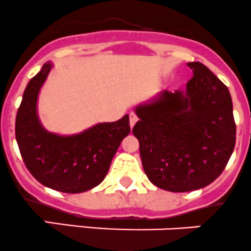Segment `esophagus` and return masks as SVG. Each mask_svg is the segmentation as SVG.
<instances>
[{
    "label": "esophagus",
    "instance_id": "esophagus-1",
    "mask_svg": "<svg viewBox=\"0 0 251 251\" xmlns=\"http://www.w3.org/2000/svg\"><path fill=\"white\" fill-rule=\"evenodd\" d=\"M137 120H138V118H137V116H136V114L131 113L130 114V127L131 128H132L133 126H135V124L137 123Z\"/></svg>",
    "mask_w": 251,
    "mask_h": 251
}]
</instances>
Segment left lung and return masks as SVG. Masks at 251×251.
<instances>
[{
  "label": "left lung",
  "instance_id": "left-lung-1",
  "mask_svg": "<svg viewBox=\"0 0 251 251\" xmlns=\"http://www.w3.org/2000/svg\"><path fill=\"white\" fill-rule=\"evenodd\" d=\"M186 91H163L136 108L132 132L143 170L155 186L186 193L207 186L225 170L235 146L227 86L201 62H189Z\"/></svg>",
  "mask_w": 251,
  "mask_h": 251
}]
</instances>
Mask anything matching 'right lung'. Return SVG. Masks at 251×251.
<instances>
[{
    "mask_svg": "<svg viewBox=\"0 0 251 251\" xmlns=\"http://www.w3.org/2000/svg\"><path fill=\"white\" fill-rule=\"evenodd\" d=\"M51 64L29 81L17 111L16 140L30 174L45 186L67 194L88 191L108 174L121 141L130 133L128 115L74 136L48 132L39 123L36 100Z\"/></svg>",
    "mask_w": 251,
    "mask_h": 251,
    "instance_id": "right-lung-1",
    "label": "right lung"
}]
</instances>
